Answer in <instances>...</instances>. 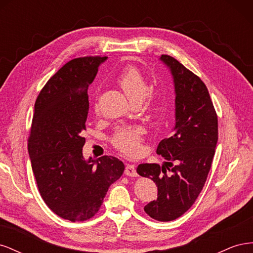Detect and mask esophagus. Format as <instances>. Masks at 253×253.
Returning <instances> with one entry per match:
<instances>
[{
    "label": "esophagus",
    "mask_w": 253,
    "mask_h": 253,
    "mask_svg": "<svg viewBox=\"0 0 253 253\" xmlns=\"http://www.w3.org/2000/svg\"><path fill=\"white\" fill-rule=\"evenodd\" d=\"M125 174L126 176H131V177H136V176H138L136 172V168L134 165H127L126 167V170H125Z\"/></svg>",
    "instance_id": "1"
}]
</instances>
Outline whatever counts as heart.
Listing matches in <instances>:
<instances>
[{"label":"heart","instance_id":"b5f03b06","mask_svg":"<svg viewBox=\"0 0 253 253\" xmlns=\"http://www.w3.org/2000/svg\"><path fill=\"white\" fill-rule=\"evenodd\" d=\"M120 87L132 103L142 102L145 97L151 100L150 86L143 75L134 66H126L117 78ZM113 143L116 148L128 155H137L140 152L141 132L136 127H119L113 136Z\"/></svg>","mask_w":253,"mask_h":253}]
</instances>
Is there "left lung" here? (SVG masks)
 <instances>
[{
  "mask_svg": "<svg viewBox=\"0 0 253 253\" xmlns=\"http://www.w3.org/2000/svg\"><path fill=\"white\" fill-rule=\"evenodd\" d=\"M159 60L169 68L175 91V126L159 142L163 166L141 164L137 173L156 183L157 200L144 207L159 221L181 216L200 195L208 177L218 139L217 116L205 83L168 55Z\"/></svg>",
  "mask_w": 253,
  "mask_h": 253,
  "instance_id": "1",
  "label": "left lung"
}]
</instances>
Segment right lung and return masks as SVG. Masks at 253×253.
I'll return each mask as SVG.
<instances>
[{
    "label": "right lung",
    "mask_w": 253,
    "mask_h": 253,
    "mask_svg": "<svg viewBox=\"0 0 253 253\" xmlns=\"http://www.w3.org/2000/svg\"><path fill=\"white\" fill-rule=\"evenodd\" d=\"M108 57L71 60L45 84L35 103L28 153L43 201L71 221L93 217L125 171L116 157H83L87 88Z\"/></svg>",
    "instance_id": "obj_1"
}]
</instances>
